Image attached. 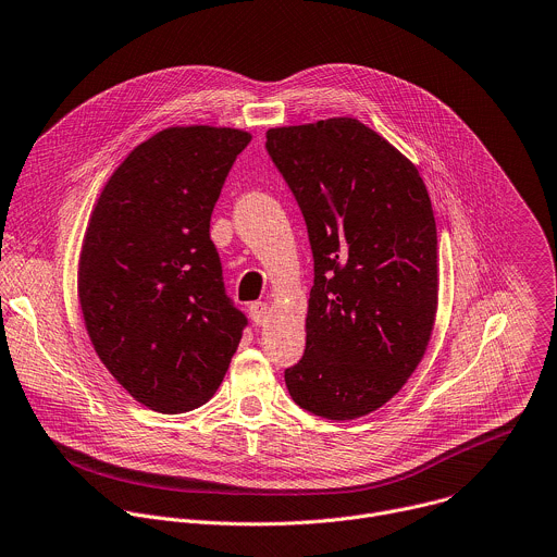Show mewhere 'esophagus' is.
I'll return each mask as SVG.
<instances>
[{
	"label": "esophagus",
	"mask_w": 557,
	"mask_h": 557,
	"mask_svg": "<svg viewBox=\"0 0 557 557\" xmlns=\"http://www.w3.org/2000/svg\"><path fill=\"white\" fill-rule=\"evenodd\" d=\"M249 310H251L253 323H256V325H264V321H267V317H269V304H267V301H253V304L249 306Z\"/></svg>",
	"instance_id": "34e87169"
}]
</instances>
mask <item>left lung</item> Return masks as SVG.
Segmentation results:
<instances>
[{
	"mask_svg": "<svg viewBox=\"0 0 557 557\" xmlns=\"http://www.w3.org/2000/svg\"><path fill=\"white\" fill-rule=\"evenodd\" d=\"M312 247L306 351L290 398L325 420L381 409L420 364L437 314V227L416 163L356 117L267 131Z\"/></svg>",
	"mask_w": 557,
	"mask_h": 557,
	"instance_id": "obj_1",
	"label": "left lung"
}]
</instances>
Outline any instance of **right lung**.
I'll list each match as a JSON object with an SVG mask.
<instances>
[{
  "label": "right lung",
  "mask_w": 557,
  "mask_h": 557,
  "mask_svg": "<svg viewBox=\"0 0 557 557\" xmlns=\"http://www.w3.org/2000/svg\"><path fill=\"white\" fill-rule=\"evenodd\" d=\"M249 141L230 126H168L126 154L94 206L78 260L85 327L111 376L157 413L206 405L243 338L210 219Z\"/></svg>",
  "instance_id": "add662e5"
}]
</instances>
